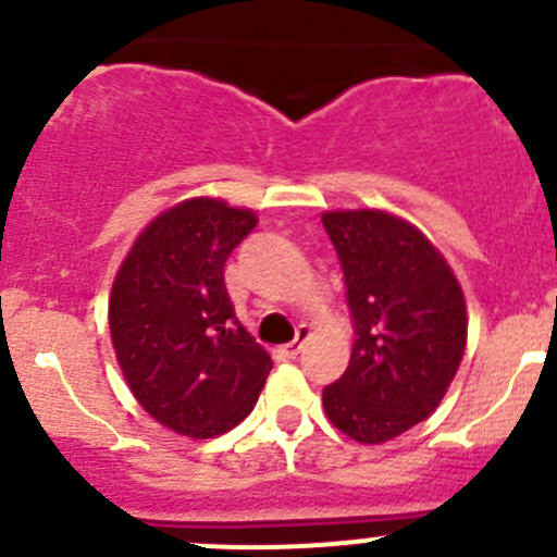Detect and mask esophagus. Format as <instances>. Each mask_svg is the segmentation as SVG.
<instances>
[{"mask_svg": "<svg viewBox=\"0 0 557 557\" xmlns=\"http://www.w3.org/2000/svg\"><path fill=\"white\" fill-rule=\"evenodd\" d=\"M307 339H310V329H307V325H299V331H296V339L290 342V345H285L283 352L288 358H296L301 352V347L307 345Z\"/></svg>", "mask_w": 557, "mask_h": 557, "instance_id": "34e87169", "label": "esophagus"}]
</instances>
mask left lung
I'll list each match as a JSON object with an SVG mask.
<instances>
[{"instance_id": "left-lung-1", "label": "left lung", "mask_w": 557, "mask_h": 557, "mask_svg": "<svg viewBox=\"0 0 557 557\" xmlns=\"http://www.w3.org/2000/svg\"><path fill=\"white\" fill-rule=\"evenodd\" d=\"M350 307V363L323 387L331 423L380 445L429 418L466 347V301L453 269L412 223L383 210L325 212Z\"/></svg>"}]
</instances>
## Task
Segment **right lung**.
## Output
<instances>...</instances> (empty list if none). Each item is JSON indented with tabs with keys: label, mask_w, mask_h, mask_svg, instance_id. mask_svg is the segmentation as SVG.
<instances>
[{
	"label": "right lung",
	"mask_w": 557,
	"mask_h": 557,
	"mask_svg": "<svg viewBox=\"0 0 557 557\" xmlns=\"http://www.w3.org/2000/svg\"><path fill=\"white\" fill-rule=\"evenodd\" d=\"M256 212L188 199L156 218L117 269L110 334L150 418L210 440L252 412L272 358L234 314L223 267Z\"/></svg>",
	"instance_id": "right-lung-1"
}]
</instances>
